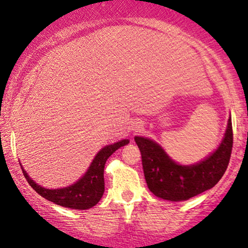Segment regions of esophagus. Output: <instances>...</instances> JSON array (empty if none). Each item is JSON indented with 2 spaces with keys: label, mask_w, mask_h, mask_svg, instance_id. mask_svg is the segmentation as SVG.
I'll return each mask as SVG.
<instances>
[{
  "label": "esophagus",
  "mask_w": 248,
  "mask_h": 248,
  "mask_svg": "<svg viewBox=\"0 0 248 248\" xmlns=\"http://www.w3.org/2000/svg\"><path fill=\"white\" fill-rule=\"evenodd\" d=\"M141 127V125H138V126H137V130H138V128H140Z\"/></svg>",
  "instance_id": "obj_1"
}]
</instances>
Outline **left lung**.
I'll return each mask as SVG.
<instances>
[{
  "mask_svg": "<svg viewBox=\"0 0 248 248\" xmlns=\"http://www.w3.org/2000/svg\"><path fill=\"white\" fill-rule=\"evenodd\" d=\"M142 155L145 182L152 194L171 202L186 200L212 188L228 167L232 148V116L218 148L201 161L182 165L169 157L158 142L134 137Z\"/></svg>",
  "mask_w": 248,
  "mask_h": 248,
  "instance_id": "obj_1",
  "label": "left lung"
}]
</instances>
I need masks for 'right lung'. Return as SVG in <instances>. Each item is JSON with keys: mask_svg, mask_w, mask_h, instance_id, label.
<instances>
[{"mask_svg": "<svg viewBox=\"0 0 248 248\" xmlns=\"http://www.w3.org/2000/svg\"><path fill=\"white\" fill-rule=\"evenodd\" d=\"M130 143L128 139L115 142L113 144L105 145L100 151L94 155L89 168L83 176L72 185L61 188H46L37 184L32 178H30L28 172L25 170L23 166L20 164L23 175L29 183V185L48 201L57 205L74 210H87L93 208L100 201L105 192L104 168L107 159L114 154L117 149Z\"/></svg>", "mask_w": 248, "mask_h": 248, "instance_id": "right-lung-1", "label": "right lung"}]
</instances>
